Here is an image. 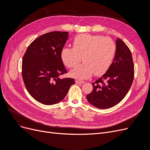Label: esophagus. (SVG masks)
<instances>
[{"instance_id": "1", "label": "esophagus", "mask_w": 150, "mask_h": 150, "mask_svg": "<svg viewBox=\"0 0 150 150\" xmlns=\"http://www.w3.org/2000/svg\"><path fill=\"white\" fill-rule=\"evenodd\" d=\"M75 82H76V84H83L84 83V81H79V80H76Z\"/></svg>"}]
</instances>
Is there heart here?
<instances>
[{
	"label": "heart",
	"instance_id": "heart-1",
	"mask_svg": "<svg viewBox=\"0 0 150 150\" xmlns=\"http://www.w3.org/2000/svg\"><path fill=\"white\" fill-rule=\"evenodd\" d=\"M116 46L112 40L100 35L82 34L76 35L72 48L64 47L61 52V59L68 67L76 66L83 59V64L70 71L72 77L86 79L93 73L104 74L114 59Z\"/></svg>",
	"mask_w": 150,
	"mask_h": 150
}]
</instances>
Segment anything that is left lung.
I'll use <instances>...</instances> for the list:
<instances>
[{"mask_svg":"<svg viewBox=\"0 0 150 150\" xmlns=\"http://www.w3.org/2000/svg\"><path fill=\"white\" fill-rule=\"evenodd\" d=\"M116 53L109 69L93 83V90L86 96L88 102L99 109L115 106L128 93L134 78V64L128 47L117 38Z\"/></svg>","mask_w":150,"mask_h":150,"instance_id":"1","label":"left lung"}]
</instances>
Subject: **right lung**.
I'll return each mask as SVG.
<instances>
[{
    "label": "right lung",
    "instance_id": "right-lung-1",
    "mask_svg": "<svg viewBox=\"0 0 150 150\" xmlns=\"http://www.w3.org/2000/svg\"><path fill=\"white\" fill-rule=\"evenodd\" d=\"M68 39L67 32L54 31L40 35L27 49L22 59V75L30 96L45 105L65 98L74 79L59 76L67 73L61 52Z\"/></svg>",
    "mask_w": 150,
    "mask_h": 150
}]
</instances>
